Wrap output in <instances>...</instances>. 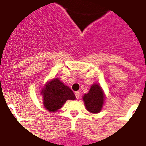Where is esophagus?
<instances>
[{
    "label": "esophagus",
    "mask_w": 146,
    "mask_h": 146,
    "mask_svg": "<svg viewBox=\"0 0 146 146\" xmlns=\"http://www.w3.org/2000/svg\"><path fill=\"white\" fill-rule=\"evenodd\" d=\"M75 96H76V98L77 99H79V98H80V92H75Z\"/></svg>",
    "instance_id": "esophagus-1"
}]
</instances>
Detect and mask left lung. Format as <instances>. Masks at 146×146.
Here are the masks:
<instances>
[{"label": "left lung", "instance_id": "left-lung-1", "mask_svg": "<svg viewBox=\"0 0 146 146\" xmlns=\"http://www.w3.org/2000/svg\"><path fill=\"white\" fill-rule=\"evenodd\" d=\"M104 95L98 84H93L89 92L82 97L87 111L92 113H99L102 110L104 101Z\"/></svg>", "mask_w": 146, "mask_h": 146}]
</instances>
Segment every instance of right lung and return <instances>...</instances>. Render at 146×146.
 Returning a JSON list of instances; mask_svg holds the SVG:
<instances>
[{
  "instance_id": "right-lung-1",
  "label": "right lung",
  "mask_w": 146,
  "mask_h": 146,
  "mask_svg": "<svg viewBox=\"0 0 146 146\" xmlns=\"http://www.w3.org/2000/svg\"><path fill=\"white\" fill-rule=\"evenodd\" d=\"M44 107L50 112L57 111L67 100H75L73 92L60 81L58 78H54L48 83L42 90Z\"/></svg>"
}]
</instances>
